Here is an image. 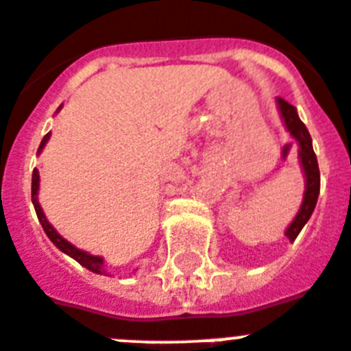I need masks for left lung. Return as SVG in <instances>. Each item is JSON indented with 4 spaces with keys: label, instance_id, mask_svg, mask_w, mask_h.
I'll return each instance as SVG.
<instances>
[{
    "label": "left lung",
    "instance_id": "left-lung-1",
    "mask_svg": "<svg viewBox=\"0 0 351 351\" xmlns=\"http://www.w3.org/2000/svg\"><path fill=\"white\" fill-rule=\"evenodd\" d=\"M277 108L280 112V119H282L286 130L289 131L293 138L298 143V160H300V167L304 170L305 178V190H304V199L296 217L293 221L287 226L284 234L289 238V241H295L296 236L300 234V230L309 221L311 215H313L316 202H318L319 195V169H318V160L314 154L313 149V138H311L309 131L305 128L304 122L300 121L298 112L293 104H289L284 99L277 97Z\"/></svg>",
    "mask_w": 351,
    "mask_h": 351
}]
</instances>
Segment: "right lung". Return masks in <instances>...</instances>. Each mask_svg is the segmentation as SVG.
<instances>
[{"mask_svg": "<svg viewBox=\"0 0 351 351\" xmlns=\"http://www.w3.org/2000/svg\"><path fill=\"white\" fill-rule=\"evenodd\" d=\"M62 110V104H60V108L56 110V113ZM51 133H47L44 138H42L40 145H38V151L37 154H40L42 149L46 147L47 140H49ZM38 186H40V176H38V170L35 169L33 170V176H32V202H33V208H35V213H37L38 217V221H40L42 229H44V232L47 234V238L53 241V245H55L58 250H62L64 254H67V256H71L73 259H76L77 263L82 266H85L86 269H90V271H94V274L97 275H108L106 271V266H104V259L101 256H92V254L85 252V250H82V248L74 247L73 243H69L67 239L62 238V236L56 232V229L53 226H51L49 221H47L46 215H44V211H42L40 204H38Z\"/></svg>", "mask_w": 351, "mask_h": 351, "instance_id": "right-lung-1", "label": "right lung"}]
</instances>
